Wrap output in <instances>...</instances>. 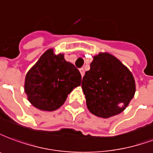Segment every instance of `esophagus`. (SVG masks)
I'll use <instances>...</instances> for the list:
<instances>
[{
    "label": "esophagus",
    "instance_id": "esophagus-1",
    "mask_svg": "<svg viewBox=\"0 0 153 153\" xmlns=\"http://www.w3.org/2000/svg\"><path fill=\"white\" fill-rule=\"evenodd\" d=\"M80 72H81L82 76H83L84 74H85V70H84V68H80Z\"/></svg>",
    "mask_w": 153,
    "mask_h": 153
}]
</instances>
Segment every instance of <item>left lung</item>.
Instances as JSON below:
<instances>
[{
    "instance_id": "1",
    "label": "left lung",
    "mask_w": 153,
    "mask_h": 153,
    "mask_svg": "<svg viewBox=\"0 0 153 153\" xmlns=\"http://www.w3.org/2000/svg\"><path fill=\"white\" fill-rule=\"evenodd\" d=\"M82 88L89 111L104 119L123 112L136 91L132 72L109 53L93 57L91 69L82 79Z\"/></svg>"
}]
</instances>
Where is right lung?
<instances>
[{
    "label": "right lung",
    "mask_w": 153,
    "mask_h": 153,
    "mask_svg": "<svg viewBox=\"0 0 153 153\" xmlns=\"http://www.w3.org/2000/svg\"><path fill=\"white\" fill-rule=\"evenodd\" d=\"M81 82L78 69L65 60L64 54H55L53 48H49L27 72L25 91L35 108L53 111L64 104L68 94Z\"/></svg>",
    "instance_id": "obj_1"
}]
</instances>
